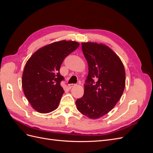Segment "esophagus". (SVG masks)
<instances>
[{
    "label": "esophagus",
    "instance_id": "esophagus-1",
    "mask_svg": "<svg viewBox=\"0 0 153 153\" xmlns=\"http://www.w3.org/2000/svg\"><path fill=\"white\" fill-rule=\"evenodd\" d=\"M76 85L74 84H68V87L69 88V89H71V88H72L73 87L75 86Z\"/></svg>",
    "mask_w": 153,
    "mask_h": 153
}]
</instances>
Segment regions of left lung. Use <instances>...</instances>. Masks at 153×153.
Instances as JSON below:
<instances>
[{"label":"left lung","mask_w":153,"mask_h":153,"mask_svg":"<svg viewBox=\"0 0 153 153\" xmlns=\"http://www.w3.org/2000/svg\"><path fill=\"white\" fill-rule=\"evenodd\" d=\"M89 66L84 94L77 99L78 110L90 119H98L112 110L123 93L125 70L121 59L103 44L82 43Z\"/></svg>","instance_id":"1"}]
</instances>
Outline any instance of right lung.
Listing matches in <instances>:
<instances>
[{
	"label": "right lung",
	"mask_w": 153,
	"mask_h": 153,
	"mask_svg": "<svg viewBox=\"0 0 153 153\" xmlns=\"http://www.w3.org/2000/svg\"><path fill=\"white\" fill-rule=\"evenodd\" d=\"M78 47L76 41H57L36 51L27 62L22 87L37 112L47 114L57 108L64 92L61 85L64 78L60 74V68L64 59Z\"/></svg>",
	"instance_id": "obj_1"
}]
</instances>
